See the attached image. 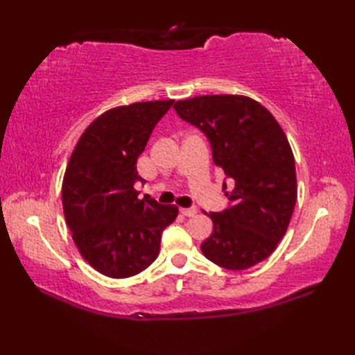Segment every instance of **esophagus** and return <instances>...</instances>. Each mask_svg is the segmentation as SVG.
Listing matches in <instances>:
<instances>
[{
	"instance_id": "obj_1",
	"label": "esophagus",
	"mask_w": 355,
	"mask_h": 355,
	"mask_svg": "<svg viewBox=\"0 0 355 355\" xmlns=\"http://www.w3.org/2000/svg\"><path fill=\"white\" fill-rule=\"evenodd\" d=\"M180 214L184 215V216H193V215H197V209H195V207H189V209H180Z\"/></svg>"
}]
</instances>
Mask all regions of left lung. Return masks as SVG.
Returning <instances> with one entry per match:
<instances>
[{
	"instance_id": "8db88e82",
	"label": "left lung",
	"mask_w": 355,
	"mask_h": 355,
	"mask_svg": "<svg viewBox=\"0 0 355 355\" xmlns=\"http://www.w3.org/2000/svg\"><path fill=\"white\" fill-rule=\"evenodd\" d=\"M173 110L206 134L214 163L233 186L225 192L230 207L209 214L214 232L201 244L202 254L227 270L256 266L276 250L296 205L288 139L273 114L247 96H197Z\"/></svg>"
}]
</instances>
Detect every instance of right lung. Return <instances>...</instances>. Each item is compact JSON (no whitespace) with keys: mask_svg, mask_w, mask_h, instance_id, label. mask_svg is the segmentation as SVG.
Here are the masks:
<instances>
[{"mask_svg":"<svg viewBox=\"0 0 355 355\" xmlns=\"http://www.w3.org/2000/svg\"><path fill=\"white\" fill-rule=\"evenodd\" d=\"M173 101L135 102L105 111L88 125L67 164L62 206L78 250L99 273L123 279L148 268L162 232L178 207L134 189L137 158Z\"/></svg>","mask_w":355,"mask_h":355,"instance_id":"obj_1","label":"right lung"}]
</instances>
